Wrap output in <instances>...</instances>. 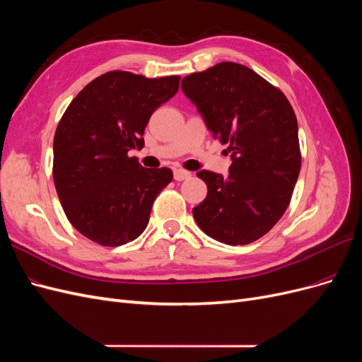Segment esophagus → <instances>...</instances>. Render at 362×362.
<instances>
[{
    "label": "esophagus",
    "mask_w": 362,
    "mask_h": 362,
    "mask_svg": "<svg viewBox=\"0 0 362 362\" xmlns=\"http://www.w3.org/2000/svg\"><path fill=\"white\" fill-rule=\"evenodd\" d=\"M192 177V173L184 170V169H175L173 170V178L177 181H184V180H189Z\"/></svg>",
    "instance_id": "34e87169"
}]
</instances>
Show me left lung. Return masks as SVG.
<instances>
[{
	"mask_svg": "<svg viewBox=\"0 0 362 362\" xmlns=\"http://www.w3.org/2000/svg\"><path fill=\"white\" fill-rule=\"evenodd\" d=\"M181 89L233 160L225 178L210 170L196 173L208 192L193 208L194 221L221 243L255 242L286 213L300 172L293 108L275 86L233 62L187 75Z\"/></svg>",
	"mask_w": 362,
	"mask_h": 362,
	"instance_id": "1",
	"label": "left lung"
}]
</instances>
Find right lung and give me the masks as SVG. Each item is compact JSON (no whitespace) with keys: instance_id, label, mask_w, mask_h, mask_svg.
Instances as JSON below:
<instances>
[{"instance_id":"right-lung-1","label":"right lung","mask_w":362,"mask_h":362,"mask_svg":"<svg viewBox=\"0 0 362 362\" xmlns=\"http://www.w3.org/2000/svg\"><path fill=\"white\" fill-rule=\"evenodd\" d=\"M180 75L125 71L98 76L76 95L54 136L52 177L64 214L92 242L120 246L145 231L152 204L172 181L168 168H141L151 115L178 92Z\"/></svg>"}]
</instances>
